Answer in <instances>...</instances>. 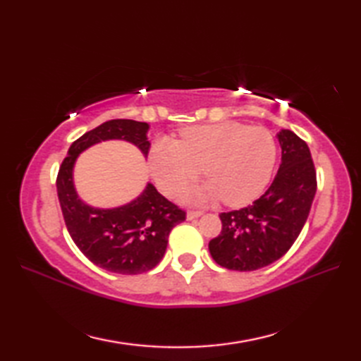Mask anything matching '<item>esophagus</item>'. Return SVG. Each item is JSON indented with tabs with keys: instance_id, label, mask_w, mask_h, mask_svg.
<instances>
[{
	"instance_id": "1",
	"label": "esophagus",
	"mask_w": 361,
	"mask_h": 361,
	"mask_svg": "<svg viewBox=\"0 0 361 361\" xmlns=\"http://www.w3.org/2000/svg\"><path fill=\"white\" fill-rule=\"evenodd\" d=\"M202 214H203L202 211H189L186 217H188V220H194V219H198V217H200Z\"/></svg>"
}]
</instances>
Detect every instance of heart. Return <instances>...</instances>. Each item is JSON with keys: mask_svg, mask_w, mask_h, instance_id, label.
Wrapping results in <instances>:
<instances>
[{"mask_svg": "<svg viewBox=\"0 0 361 361\" xmlns=\"http://www.w3.org/2000/svg\"><path fill=\"white\" fill-rule=\"evenodd\" d=\"M276 157L278 145L270 130L220 122L190 127L181 133L180 141L158 137L150 147L149 163L164 194H176L203 169L209 180L190 189L188 200L224 198L228 204L240 206L264 192L271 180Z\"/></svg>", "mask_w": 361, "mask_h": 361, "instance_id": "heart-1", "label": "heart"}]
</instances>
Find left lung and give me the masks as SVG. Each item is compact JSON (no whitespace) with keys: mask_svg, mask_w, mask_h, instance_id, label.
Listing matches in <instances>:
<instances>
[{"mask_svg":"<svg viewBox=\"0 0 361 361\" xmlns=\"http://www.w3.org/2000/svg\"><path fill=\"white\" fill-rule=\"evenodd\" d=\"M282 158L271 186L239 211L221 212V231L209 242L212 259L228 270L255 271L281 259L298 239L317 192L309 145L291 130L278 133Z\"/></svg>","mask_w":361,"mask_h":361,"instance_id":"1","label":"left lung"}]
</instances>
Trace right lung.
Listing matches in <instances>:
<instances>
[{"mask_svg": "<svg viewBox=\"0 0 361 361\" xmlns=\"http://www.w3.org/2000/svg\"><path fill=\"white\" fill-rule=\"evenodd\" d=\"M149 124L111 119L75 140L57 175V195L71 239L94 265L118 274H140L163 259L172 228L186 212L147 183L140 197L119 208L101 209L87 204L75 192L73 171L83 150L101 141L121 140L149 155Z\"/></svg>", "mask_w": 361, "mask_h": 361, "instance_id": "1", "label": "right lung"}]
</instances>
